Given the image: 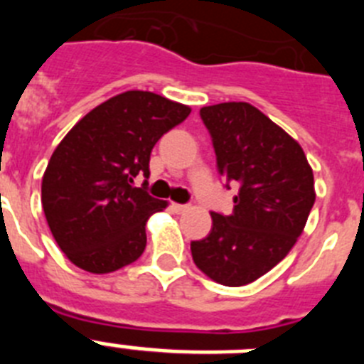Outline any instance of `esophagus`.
Wrapping results in <instances>:
<instances>
[{
    "label": "esophagus",
    "mask_w": 364,
    "mask_h": 364,
    "mask_svg": "<svg viewBox=\"0 0 364 364\" xmlns=\"http://www.w3.org/2000/svg\"><path fill=\"white\" fill-rule=\"evenodd\" d=\"M171 208H173V211H175V213H186V211L189 210L188 204H175V202L171 204Z\"/></svg>",
    "instance_id": "34e87169"
}]
</instances>
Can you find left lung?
<instances>
[{
	"label": "left lung",
	"mask_w": 364,
	"mask_h": 364,
	"mask_svg": "<svg viewBox=\"0 0 364 364\" xmlns=\"http://www.w3.org/2000/svg\"><path fill=\"white\" fill-rule=\"evenodd\" d=\"M226 188L237 186L233 213H211L210 235L193 240L198 269L224 286L257 281L284 259L315 202L314 171L302 147L246 102L200 109Z\"/></svg>",
	"instance_id": "left-lung-1"
}]
</instances>
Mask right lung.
<instances>
[{"mask_svg":"<svg viewBox=\"0 0 364 364\" xmlns=\"http://www.w3.org/2000/svg\"><path fill=\"white\" fill-rule=\"evenodd\" d=\"M188 105L149 91H127L87 112L54 149L41 204L67 259L91 273L131 264L146 250V222L166 200L151 197L149 159L162 134L189 117Z\"/></svg>","mask_w":364,"mask_h":364,"instance_id":"add662e5","label":"right lung"}]
</instances>
